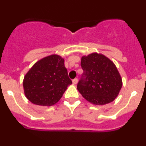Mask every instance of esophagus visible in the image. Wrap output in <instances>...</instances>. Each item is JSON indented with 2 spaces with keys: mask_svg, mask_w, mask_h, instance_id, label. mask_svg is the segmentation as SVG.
Returning <instances> with one entry per match:
<instances>
[{
  "mask_svg": "<svg viewBox=\"0 0 146 146\" xmlns=\"http://www.w3.org/2000/svg\"><path fill=\"white\" fill-rule=\"evenodd\" d=\"M77 81H78V80H77V78H75V79L72 80V82H73V84L74 85H76L77 83Z\"/></svg>",
  "mask_w": 146,
  "mask_h": 146,
  "instance_id": "obj_1",
  "label": "esophagus"
}]
</instances>
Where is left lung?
Returning <instances> with one entry per match:
<instances>
[{"label": "left lung", "mask_w": 146, "mask_h": 146, "mask_svg": "<svg viewBox=\"0 0 146 146\" xmlns=\"http://www.w3.org/2000/svg\"><path fill=\"white\" fill-rule=\"evenodd\" d=\"M83 73L77 90L89 102L103 105L111 102L122 87L121 75L113 62L96 52L81 58Z\"/></svg>", "instance_id": "obj_1"}]
</instances>
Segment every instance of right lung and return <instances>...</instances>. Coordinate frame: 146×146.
Instances as JSON below:
<instances>
[{
    "instance_id": "add662e5",
    "label": "right lung",
    "mask_w": 146,
    "mask_h": 146,
    "mask_svg": "<svg viewBox=\"0 0 146 146\" xmlns=\"http://www.w3.org/2000/svg\"><path fill=\"white\" fill-rule=\"evenodd\" d=\"M72 83L64 58L51 55L37 61L28 71L23 80V88L30 102L41 106H52Z\"/></svg>"
}]
</instances>
